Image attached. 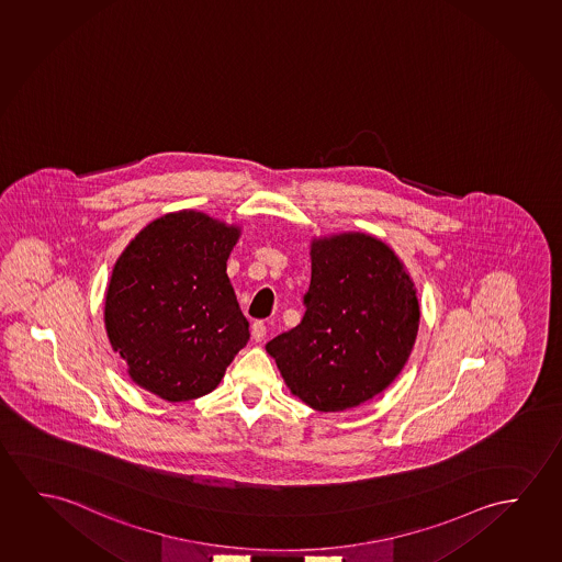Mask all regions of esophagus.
I'll return each mask as SVG.
<instances>
[{
	"mask_svg": "<svg viewBox=\"0 0 562 562\" xmlns=\"http://www.w3.org/2000/svg\"><path fill=\"white\" fill-rule=\"evenodd\" d=\"M250 335H252L255 342H262L267 337V325L262 321H255L252 327H250Z\"/></svg>",
	"mask_w": 562,
	"mask_h": 562,
	"instance_id": "34e87169",
	"label": "esophagus"
}]
</instances>
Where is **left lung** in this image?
Instances as JSON below:
<instances>
[{"label":"left lung","instance_id":"obj_1","mask_svg":"<svg viewBox=\"0 0 562 562\" xmlns=\"http://www.w3.org/2000/svg\"><path fill=\"white\" fill-rule=\"evenodd\" d=\"M297 327L267 345L285 385L321 413L380 395L418 333L415 284L385 243L366 234L313 239L312 284Z\"/></svg>","mask_w":562,"mask_h":562}]
</instances>
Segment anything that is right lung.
<instances>
[{
	"label": "right lung",
	"instance_id": "1",
	"mask_svg": "<svg viewBox=\"0 0 562 562\" xmlns=\"http://www.w3.org/2000/svg\"><path fill=\"white\" fill-rule=\"evenodd\" d=\"M241 229L196 210L157 217L124 249L104 300V327L132 381L169 403L217 387L249 340L227 278Z\"/></svg>",
	"mask_w": 562,
	"mask_h": 562
}]
</instances>
